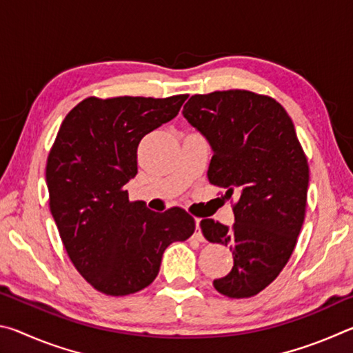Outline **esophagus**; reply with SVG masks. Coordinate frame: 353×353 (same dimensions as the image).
Listing matches in <instances>:
<instances>
[{"instance_id":"1","label":"esophagus","mask_w":353,"mask_h":353,"mask_svg":"<svg viewBox=\"0 0 353 353\" xmlns=\"http://www.w3.org/2000/svg\"><path fill=\"white\" fill-rule=\"evenodd\" d=\"M194 223H196V234H194V238L196 240H199V241H204V236H202V234H201V229H199V224H201V219L199 218H196L194 219Z\"/></svg>"}]
</instances>
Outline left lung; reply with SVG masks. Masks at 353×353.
Listing matches in <instances>:
<instances>
[{
    "label": "left lung",
    "instance_id": "obj_1",
    "mask_svg": "<svg viewBox=\"0 0 353 353\" xmlns=\"http://www.w3.org/2000/svg\"><path fill=\"white\" fill-rule=\"evenodd\" d=\"M182 115L212 148L208 181L240 198L232 227L201 221L207 241L234 252L213 286L232 299L259 294L288 263L305 218L310 176L294 124L277 101L246 90L194 94Z\"/></svg>",
    "mask_w": 353,
    "mask_h": 353
}]
</instances>
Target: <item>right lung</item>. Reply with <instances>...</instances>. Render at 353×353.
<instances>
[{"mask_svg":"<svg viewBox=\"0 0 353 353\" xmlns=\"http://www.w3.org/2000/svg\"><path fill=\"white\" fill-rule=\"evenodd\" d=\"M188 97L87 98L65 117L46 163L50 208L81 276L107 296H128L157 277L165 249L193 235L182 208L129 202L137 148L171 121Z\"/></svg>","mask_w":353,"mask_h":353,"instance_id":"1","label":"right lung"}]
</instances>
